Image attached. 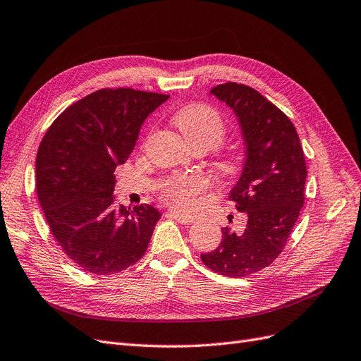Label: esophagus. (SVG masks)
<instances>
[{
    "instance_id": "1",
    "label": "esophagus",
    "mask_w": 361,
    "mask_h": 361,
    "mask_svg": "<svg viewBox=\"0 0 361 361\" xmlns=\"http://www.w3.org/2000/svg\"><path fill=\"white\" fill-rule=\"evenodd\" d=\"M169 216H171L173 220H177L178 223H181V224H192V223H195V217L180 214V212H176V211H171Z\"/></svg>"
}]
</instances>
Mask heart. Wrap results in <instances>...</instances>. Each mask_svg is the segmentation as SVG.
Listing matches in <instances>:
<instances>
[{"label": "heart", "mask_w": 361, "mask_h": 361, "mask_svg": "<svg viewBox=\"0 0 361 361\" xmlns=\"http://www.w3.org/2000/svg\"><path fill=\"white\" fill-rule=\"evenodd\" d=\"M173 123L192 149L214 150L224 141L226 128L221 114L208 104H192L184 106L176 116ZM214 168L223 177H236L243 169V157L238 153H221L214 159ZM208 178L199 173L173 177L162 185L164 201L180 211H190L197 205L199 196L208 189Z\"/></svg>", "instance_id": "b5f03b06"}]
</instances>
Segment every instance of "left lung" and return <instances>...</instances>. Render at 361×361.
<instances>
[{
    "label": "left lung",
    "mask_w": 361,
    "mask_h": 361,
    "mask_svg": "<svg viewBox=\"0 0 361 361\" xmlns=\"http://www.w3.org/2000/svg\"><path fill=\"white\" fill-rule=\"evenodd\" d=\"M211 93L231 106L243 129L247 157L229 199L247 224L243 232L223 228L220 245L201 259L220 275L243 278L284 250L305 202V154L291 120L256 89L228 82Z\"/></svg>",
    "instance_id": "1"
}]
</instances>
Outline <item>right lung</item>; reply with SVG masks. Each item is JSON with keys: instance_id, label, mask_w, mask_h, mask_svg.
Returning <instances> with one entry per match:
<instances>
[{"instance_id": "1", "label": "right lung", "mask_w": 361, "mask_h": 361, "mask_svg": "<svg viewBox=\"0 0 361 361\" xmlns=\"http://www.w3.org/2000/svg\"><path fill=\"white\" fill-rule=\"evenodd\" d=\"M169 95L101 89L63 110L39 142L35 188L51 235L78 268L110 275L137 263L160 212L114 205V169L126 162L150 113Z\"/></svg>"}]
</instances>
